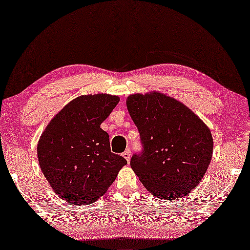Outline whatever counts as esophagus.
I'll list each match as a JSON object with an SVG mask.
<instances>
[{
    "mask_svg": "<svg viewBox=\"0 0 250 250\" xmlns=\"http://www.w3.org/2000/svg\"><path fill=\"white\" fill-rule=\"evenodd\" d=\"M123 157L127 160L128 163L130 162V157H131V154H130V150H129V149H127L126 151L123 152Z\"/></svg>",
    "mask_w": 250,
    "mask_h": 250,
    "instance_id": "34e87169",
    "label": "esophagus"
}]
</instances>
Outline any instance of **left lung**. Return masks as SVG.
Returning a JSON list of instances; mask_svg holds the SVG:
<instances>
[{"label":"left lung","instance_id":"obj_1","mask_svg":"<svg viewBox=\"0 0 250 250\" xmlns=\"http://www.w3.org/2000/svg\"><path fill=\"white\" fill-rule=\"evenodd\" d=\"M126 105L144 145V152L130 162L140 182L158 198L189 194L212 157L209 128L187 105L161 91L129 94Z\"/></svg>","mask_w":250,"mask_h":250}]
</instances>
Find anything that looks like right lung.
I'll return each mask as SVG.
<instances>
[{
	"instance_id": "add662e5",
	"label": "right lung",
	"mask_w": 250,
	"mask_h": 250,
	"mask_svg": "<svg viewBox=\"0 0 250 250\" xmlns=\"http://www.w3.org/2000/svg\"><path fill=\"white\" fill-rule=\"evenodd\" d=\"M120 101L109 93L83 94L46 125L38 142L41 170L61 199L85 206L100 199L127 161L111 151L101 124Z\"/></svg>"
}]
</instances>
